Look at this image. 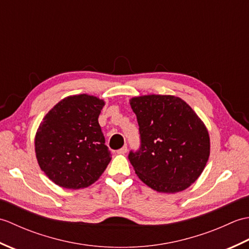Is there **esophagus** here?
<instances>
[{
	"label": "esophagus",
	"instance_id": "obj_1",
	"mask_svg": "<svg viewBox=\"0 0 249 249\" xmlns=\"http://www.w3.org/2000/svg\"><path fill=\"white\" fill-rule=\"evenodd\" d=\"M127 152V146L124 145L123 147H121V149L118 151V153H120V154H125V153Z\"/></svg>",
	"mask_w": 249,
	"mask_h": 249
}]
</instances>
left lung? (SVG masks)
<instances>
[{
  "mask_svg": "<svg viewBox=\"0 0 249 249\" xmlns=\"http://www.w3.org/2000/svg\"><path fill=\"white\" fill-rule=\"evenodd\" d=\"M129 102L140 134L139 150L128 154L137 176L160 193L189 187L210 156L203 122L183 99L171 95H145Z\"/></svg>",
  "mask_w": 249,
  "mask_h": 249,
  "instance_id": "left-lung-1",
  "label": "left lung"
}]
</instances>
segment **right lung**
<instances>
[{
  "instance_id": "add662e5",
  "label": "right lung",
  "mask_w": 249,
  "mask_h": 249,
  "mask_svg": "<svg viewBox=\"0 0 249 249\" xmlns=\"http://www.w3.org/2000/svg\"><path fill=\"white\" fill-rule=\"evenodd\" d=\"M105 102L87 94L57 103L35 136L36 158L41 170L63 188L79 189L97 181L111 160L98 123Z\"/></svg>"
}]
</instances>
